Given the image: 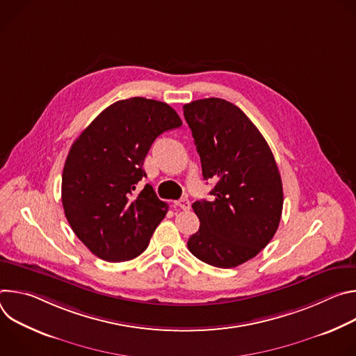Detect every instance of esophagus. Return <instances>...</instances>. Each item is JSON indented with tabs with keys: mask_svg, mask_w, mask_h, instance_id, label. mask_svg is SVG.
<instances>
[{
	"mask_svg": "<svg viewBox=\"0 0 356 356\" xmlns=\"http://www.w3.org/2000/svg\"><path fill=\"white\" fill-rule=\"evenodd\" d=\"M176 206L180 207L181 210H188V209H190V201L183 197V198H180V200L176 201Z\"/></svg>",
	"mask_w": 356,
	"mask_h": 356,
	"instance_id": "1",
	"label": "esophagus"
}]
</instances>
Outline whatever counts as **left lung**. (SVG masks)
<instances>
[{"instance_id":"left-lung-1","label":"left lung","mask_w":356,"mask_h":356,"mask_svg":"<svg viewBox=\"0 0 356 356\" xmlns=\"http://www.w3.org/2000/svg\"><path fill=\"white\" fill-rule=\"evenodd\" d=\"M202 177L214 180L213 198L193 202L200 228L188 250L216 268L255 258L277 231L283 187L272 150L253 122L222 98L184 104Z\"/></svg>"}]
</instances>
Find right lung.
<instances>
[{"label": "right lung", "instance_id": "add662e5", "mask_svg": "<svg viewBox=\"0 0 356 356\" xmlns=\"http://www.w3.org/2000/svg\"><path fill=\"white\" fill-rule=\"evenodd\" d=\"M166 103L143 97L107 107L73 142L62 176V202L77 238L99 259L124 262L146 249L169 206L150 184L143 161L154 140L179 128Z\"/></svg>", "mask_w": 356, "mask_h": 356}]
</instances>
